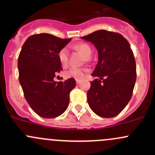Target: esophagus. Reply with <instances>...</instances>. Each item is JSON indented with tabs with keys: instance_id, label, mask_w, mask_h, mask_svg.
<instances>
[{
	"instance_id": "34e87169",
	"label": "esophagus",
	"mask_w": 155,
	"mask_h": 155,
	"mask_svg": "<svg viewBox=\"0 0 155 155\" xmlns=\"http://www.w3.org/2000/svg\"><path fill=\"white\" fill-rule=\"evenodd\" d=\"M80 82H81V81L79 80V79H76V84H77V85H79V84L80 83Z\"/></svg>"
}]
</instances>
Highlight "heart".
<instances>
[{"label": "heart", "instance_id": "heart-1", "mask_svg": "<svg viewBox=\"0 0 155 155\" xmlns=\"http://www.w3.org/2000/svg\"><path fill=\"white\" fill-rule=\"evenodd\" d=\"M73 48L76 51L82 53L85 57H84V61H88L91 58V56L92 54V48L90 45L87 43H79L73 45ZM58 58L60 61L61 64L64 66L68 64L69 58V52L68 50L66 48H63L59 51L58 52ZM87 72V68H70V70L67 72L66 75L68 77L74 78L76 79H82L85 76V73Z\"/></svg>", "mask_w": 155, "mask_h": 155}]
</instances>
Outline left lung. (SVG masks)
<instances>
[{"mask_svg": "<svg viewBox=\"0 0 155 155\" xmlns=\"http://www.w3.org/2000/svg\"><path fill=\"white\" fill-rule=\"evenodd\" d=\"M82 39L94 45L98 63L92 76H96L87 93L89 107L95 114L112 118L127 105L133 94L137 70L130 45L118 33L99 30Z\"/></svg>", "mask_w": 155, "mask_h": 155, "instance_id": "left-lung-1", "label": "left lung"}]
</instances>
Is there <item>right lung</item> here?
<instances>
[{"mask_svg":"<svg viewBox=\"0 0 155 155\" xmlns=\"http://www.w3.org/2000/svg\"><path fill=\"white\" fill-rule=\"evenodd\" d=\"M70 40L44 33L34 34L25 42L18 55V79L24 96L31 109L43 118L63 114L68 107L70 91L76 87L73 78L54 81L63 70L59 51Z\"/></svg>","mask_w":155,"mask_h":155,"instance_id":"right-lung-1","label":"right lung"}]
</instances>
